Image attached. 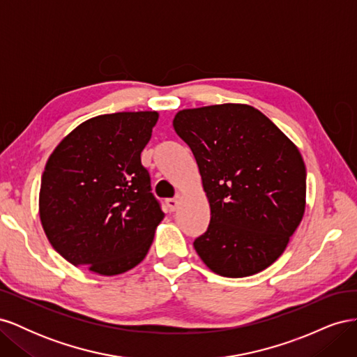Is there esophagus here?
Segmentation results:
<instances>
[{"label":"esophagus","mask_w":357,"mask_h":357,"mask_svg":"<svg viewBox=\"0 0 357 357\" xmlns=\"http://www.w3.org/2000/svg\"><path fill=\"white\" fill-rule=\"evenodd\" d=\"M180 201H181V197H180V195H176L174 198H169V199H167L165 202H167V207H168L171 211H176L177 207H178Z\"/></svg>","instance_id":"esophagus-1"}]
</instances>
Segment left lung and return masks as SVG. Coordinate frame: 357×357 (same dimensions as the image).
Segmentation results:
<instances>
[{
  "mask_svg": "<svg viewBox=\"0 0 357 357\" xmlns=\"http://www.w3.org/2000/svg\"><path fill=\"white\" fill-rule=\"evenodd\" d=\"M177 135L197 159L210 202L208 229L193 243L213 273L240 278L282 256L305 211L307 172L298 147L247 104L180 110Z\"/></svg>",
  "mask_w": 357,
  "mask_h": 357,
  "instance_id": "8db88e82",
  "label": "left lung"
}]
</instances>
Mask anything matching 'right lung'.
<instances>
[{"label": "right lung", "mask_w": 357, "mask_h": 357, "mask_svg": "<svg viewBox=\"0 0 357 357\" xmlns=\"http://www.w3.org/2000/svg\"><path fill=\"white\" fill-rule=\"evenodd\" d=\"M158 117V112L92 117L49 156L40 220L52 247L70 264L117 275L146 257L165 215L142 165Z\"/></svg>", "instance_id": "add662e5"}]
</instances>
